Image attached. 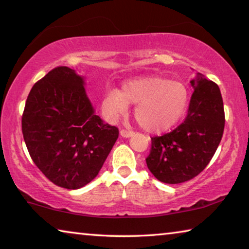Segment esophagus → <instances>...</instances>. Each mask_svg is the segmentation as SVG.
<instances>
[{
    "instance_id": "obj_1",
    "label": "esophagus",
    "mask_w": 249,
    "mask_h": 249,
    "mask_svg": "<svg viewBox=\"0 0 249 249\" xmlns=\"http://www.w3.org/2000/svg\"><path fill=\"white\" fill-rule=\"evenodd\" d=\"M120 135L123 138H129V137L133 136L134 133L133 132H129V130H126V129H122L121 132H120Z\"/></svg>"
}]
</instances>
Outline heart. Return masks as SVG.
<instances>
[{"instance_id":"heart-1","label":"heart","mask_w":249,"mask_h":249,"mask_svg":"<svg viewBox=\"0 0 249 249\" xmlns=\"http://www.w3.org/2000/svg\"><path fill=\"white\" fill-rule=\"evenodd\" d=\"M190 94L184 83L160 75L130 79L122 90L111 89L102 100L109 122L124 116L129 104H136L134 116L141 127L151 134L167 132L179 123L188 109Z\"/></svg>"}]
</instances>
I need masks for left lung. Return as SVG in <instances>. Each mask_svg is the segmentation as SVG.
Returning <instances> with one entry per match:
<instances>
[{
    "label": "left lung",
    "instance_id": "1",
    "mask_svg": "<svg viewBox=\"0 0 249 249\" xmlns=\"http://www.w3.org/2000/svg\"><path fill=\"white\" fill-rule=\"evenodd\" d=\"M183 123L162 136L151 138L146 163L156 178L169 184L195 178L208 166L224 132L225 115L220 88L197 72Z\"/></svg>",
    "mask_w": 249,
    "mask_h": 249
}]
</instances>
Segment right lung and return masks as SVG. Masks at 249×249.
<instances>
[{"label":"right lung","instance_id":"add662e5","mask_svg":"<svg viewBox=\"0 0 249 249\" xmlns=\"http://www.w3.org/2000/svg\"><path fill=\"white\" fill-rule=\"evenodd\" d=\"M84 78L57 67L34 84L22 130L33 161L56 185L75 190L91 182L119 137L95 114Z\"/></svg>","mask_w":249,"mask_h":249}]
</instances>
